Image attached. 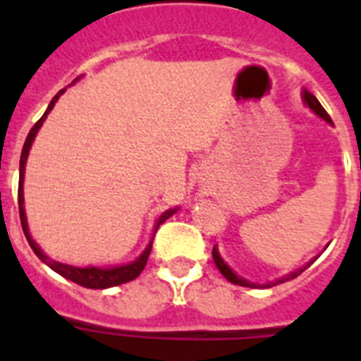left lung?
Listing matches in <instances>:
<instances>
[{
  "instance_id": "8db88e82",
  "label": "left lung",
  "mask_w": 361,
  "mask_h": 361,
  "mask_svg": "<svg viewBox=\"0 0 361 361\" xmlns=\"http://www.w3.org/2000/svg\"><path fill=\"white\" fill-rule=\"evenodd\" d=\"M302 99H303V103H305V106H309V109L313 110L314 114L319 116V118H322V120H324V121H328V123H330V125H334V123H331V118H330V116H328V112H326V110L322 109V104L319 103V99L314 97L313 93L307 92V90H303V92H302ZM212 257H214V262H215V266H217V269H219L221 274L225 275V279H228V281H231V283H234V285L249 286V288H271V286L279 285V283H285V281H290V279H294V277H298V275L302 274L303 269H307L309 266H311V264L314 262V258H313V260H309V262L305 264V266H302V268H298L296 271H292V274L285 275V277H281V279L271 281V283H266V285H258V283H251V281H247V279H243V277H240V275H238L236 271H234V269H232L231 266H228V264L225 262V260H223V257H221L219 251H217V245L214 247V251H212Z\"/></svg>"
}]
</instances>
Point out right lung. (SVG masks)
<instances>
[{"label": "right lung", "instance_id": "obj_1", "mask_svg": "<svg viewBox=\"0 0 361 361\" xmlns=\"http://www.w3.org/2000/svg\"><path fill=\"white\" fill-rule=\"evenodd\" d=\"M76 80H78V78H76ZM75 82H73V84H75ZM63 93L65 90H59V92L56 93V97L50 101L47 112L42 114L41 120L31 127L30 135H27V138H25L24 142V147H22V155H20V180H18V212H20V223H22V231H24L25 240H27V243L31 245L33 252H35L37 257L41 258V262L47 264L48 268H52L56 274H59L61 277H65V279L73 281V283H76V285L86 286V288H110V286L123 285V283H129V281L136 279V277L140 275V271L144 269V266H146L147 262V257H149V252H152L153 238L149 240L146 249L140 252V257H136V260H133V262L118 264V266H109V268H101V266H84V268H80V266H71V264L58 262V260H54V258H50L48 255H44V251H42L41 247L37 245V241L33 240L30 234V226H27V219H25V209H24L25 161H27L31 144H33V140H35L37 133H39V129H41L44 120H47V116L50 114V110L54 109V104L58 103V99L61 97ZM178 209L180 208L166 209V212L159 217L157 223H155V231L153 232H157L159 225H163L164 221L169 219V217H172Z\"/></svg>", "mask_w": 361, "mask_h": 361}]
</instances>
